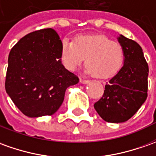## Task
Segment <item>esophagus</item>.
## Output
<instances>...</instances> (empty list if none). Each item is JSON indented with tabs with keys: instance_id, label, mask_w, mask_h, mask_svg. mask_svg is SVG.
Wrapping results in <instances>:
<instances>
[{
	"instance_id": "34e87169",
	"label": "esophagus",
	"mask_w": 156,
	"mask_h": 156,
	"mask_svg": "<svg viewBox=\"0 0 156 156\" xmlns=\"http://www.w3.org/2000/svg\"><path fill=\"white\" fill-rule=\"evenodd\" d=\"M80 83H82V84H87V83H89V82H90V80H84V79H81V78H80Z\"/></svg>"
}]
</instances>
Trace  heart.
I'll list each match as a JSON object with an SVG mask.
<instances>
[{
  "instance_id": "obj_1",
  "label": "heart",
  "mask_w": 156,
  "mask_h": 156,
  "mask_svg": "<svg viewBox=\"0 0 156 156\" xmlns=\"http://www.w3.org/2000/svg\"><path fill=\"white\" fill-rule=\"evenodd\" d=\"M85 58L87 74L107 79L121 69L124 62V50L121 44L102 35H77L74 41L67 38L62 40L60 58L68 70H76Z\"/></svg>"
}]
</instances>
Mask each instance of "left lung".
<instances>
[{
  "label": "left lung",
  "instance_id": "1",
  "mask_svg": "<svg viewBox=\"0 0 156 156\" xmlns=\"http://www.w3.org/2000/svg\"><path fill=\"white\" fill-rule=\"evenodd\" d=\"M117 40L124 50L123 66L106 83L104 95L94 104L101 118L111 123L133 116L145 102L148 91L149 66L142 47L122 35Z\"/></svg>",
  "mask_w": 156,
  "mask_h": 156
}]
</instances>
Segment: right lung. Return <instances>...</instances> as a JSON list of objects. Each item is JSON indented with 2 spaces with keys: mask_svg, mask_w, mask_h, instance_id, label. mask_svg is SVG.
<instances>
[{
  "mask_svg": "<svg viewBox=\"0 0 156 156\" xmlns=\"http://www.w3.org/2000/svg\"><path fill=\"white\" fill-rule=\"evenodd\" d=\"M60 47L57 32L45 29L23 36L11 50L5 88L26 116L53 115L63 104L66 89L79 82L62 64Z\"/></svg>",
  "mask_w": 156,
  "mask_h": 156,
  "instance_id": "1",
  "label": "right lung"
}]
</instances>
